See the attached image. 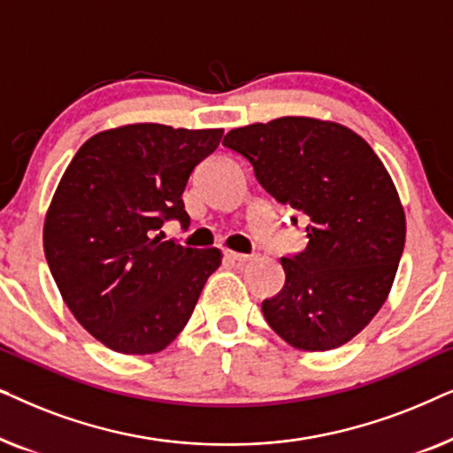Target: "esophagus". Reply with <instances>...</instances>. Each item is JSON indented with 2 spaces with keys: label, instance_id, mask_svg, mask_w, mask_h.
<instances>
[{
  "label": "esophagus",
  "instance_id": "obj_1",
  "mask_svg": "<svg viewBox=\"0 0 453 453\" xmlns=\"http://www.w3.org/2000/svg\"><path fill=\"white\" fill-rule=\"evenodd\" d=\"M225 257L231 259V262H237V264H245L250 262L251 256H247V253H237V251H225Z\"/></svg>",
  "mask_w": 453,
  "mask_h": 453
}]
</instances>
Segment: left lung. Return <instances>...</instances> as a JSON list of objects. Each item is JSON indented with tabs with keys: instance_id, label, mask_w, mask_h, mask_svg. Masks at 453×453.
Segmentation results:
<instances>
[{
	"instance_id": "obj_1",
	"label": "left lung",
	"mask_w": 453,
	"mask_h": 453,
	"mask_svg": "<svg viewBox=\"0 0 453 453\" xmlns=\"http://www.w3.org/2000/svg\"><path fill=\"white\" fill-rule=\"evenodd\" d=\"M222 144L307 220L309 243L280 257L287 280L262 303L265 321L299 350L346 344L386 303L404 251V208L386 166L352 129L313 117L231 129Z\"/></svg>"
}]
</instances>
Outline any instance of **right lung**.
<instances>
[{
    "label": "right lung",
    "instance_id": "add662e5",
    "mask_svg": "<svg viewBox=\"0 0 453 453\" xmlns=\"http://www.w3.org/2000/svg\"><path fill=\"white\" fill-rule=\"evenodd\" d=\"M222 129L134 123L86 140L55 189L42 226L49 270L86 332L123 355H152L188 324L219 268L216 247L163 241L189 225L183 191Z\"/></svg>",
    "mask_w": 453,
    "mask_h": 453
}]
</instances>
